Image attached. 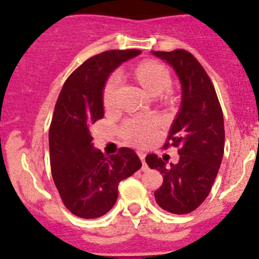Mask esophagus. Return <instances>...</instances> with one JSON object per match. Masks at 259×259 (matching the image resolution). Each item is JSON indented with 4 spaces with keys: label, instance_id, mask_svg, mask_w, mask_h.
I'll use <instances>...</instances> for the list:
<instances>
[{
    "label": "esophagus",
    "instance_id": "34e87169",
    "mask_svg": "<svg viewBox=\"0 0 259 259\" xmlns=\"http://www.w3.org/2000/svg\"><path fill=\"white\" fill-rule=\"evenodd\" d=\"M139 157H140L141 162H143V170H148V166H146L145 163V153L139 152Z\"/></svg>",
    "mask_w": 259,
    "mask_h": 259
}]
</instances>
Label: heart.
Segmentation results:
<instances>
[{"mask_svg": "<svg viewBox=\"0 0 259 259\" xmlns=\"http://www.w3.org/2000/svg\"><path fill=\"white\" fill-rule=\"evenodd\" d=\"M136 75L144 88L153 96L162 95L171 87L170 72L164 66L157 62L141 63L136 70ZM123 75L115 71L110 75L104 88V104L111 109L118 102V92L122 85ZM158 124L154 118H131L127 119L120 127V134L128 141L136 145H145L157 135Z\"/></svg>", "mask_w": 259, "mask_h": 259, "instance_id": "heart-1", "label": "heart"}]
</instances>
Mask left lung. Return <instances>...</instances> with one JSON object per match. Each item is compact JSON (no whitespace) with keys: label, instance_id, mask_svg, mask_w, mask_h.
Segmentation results:
<instances>
[{"label":"left lung","instance_id":"1","mask_svg":"<svg viewBox=\"0 0 259 259\" xmlns=\"http://www.w3.org/2000/svg\"><path fill=\"white\" fill-rule=\"evenodd\" d=\"M175 70L182 84V105L164 148H179V162L166 166L157 154L146 163L163 175L154 193L157 203L172 214H188L209 196L224 153L223 111L209 75L184 49L153 52Z\"/></svg>","mask_w":259,"mask_h":259}]
</instances>
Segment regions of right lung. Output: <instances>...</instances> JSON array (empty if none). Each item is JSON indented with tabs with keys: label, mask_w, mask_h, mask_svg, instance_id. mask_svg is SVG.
Listing matches in <instances>:
<instances>
[{
	"label": "right lung",
	"mask_w": 259,
	"mask_h": 259,
	"mask_svg": "<svg viewBox=\"0 0 259 259\" xmlns=\"http://www.w3.org/2000/svg\"><path fill=\"white\" fill-rule=\"evenodd\" d=\"M141 50H106L87 59L67 77L49 128L52 176L62 202L76 217L93 219L115 205L118 185L141 167L135 150L105 157L93 148L91 127L104 118L109 75Z\"/></svg>",
	"instance_id": "add662e5"
}]
</instances>
